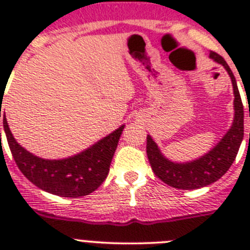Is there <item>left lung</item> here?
<instances>
[{
  "mask_svg": "<svg viewBox=\"0 0 250 250\" xmlns=\"http://www.w3.org/2000/svg\"><path fill=\"white\" fill-rule=\"evenodd\" d=\"M209 57L213 59L215 62L224 66L233 83L234 120L230 129L208 154L200 156L196 160L182 163V164L173 163L165 158L151 136L147 135L146 138V154L152 171L161 182L183 190L199 189L210 185L211 183L222 178L235 160L244 136V109H243V103L235 77L228 63L225 62V60L220 55L211 51Z\"/></svg>",
  "mask_w": 250,
  "mask_h": 250,
  "instance_id": "obj_1",
  "label": "left lung"
}]
</instances>
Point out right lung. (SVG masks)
I'll return each mask as SVG.
<instances>
[{"instance_id":"obj_1","label":"right lung","mask_w":250,"mask_h":250,"mask_svg":"<svg viewBox=\"0 0 250 250\" xmlns=\"http://www.w3.org/2000/svg\"><path fill=\"white\" fill-rule=\"evenodd\" d=\"M1 118V111H0ZM124 126L112 131L77 155L47 160L31 154L15 140L3 115V129L12 156L21 173L37 188L65 198L89 195L104 183Z\"/></svg>"}]
</instances>
